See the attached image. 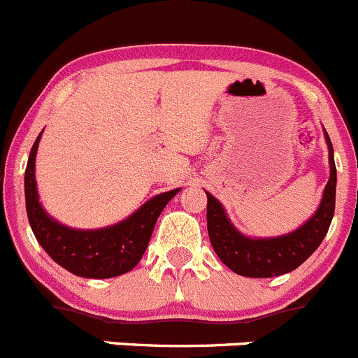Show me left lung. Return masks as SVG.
Wrapping results in <instances>:
<instances>
[{"label":"left lung","mask_w":358,"mask_h":358,"mask_svg":"<svg viewBox=\"0 0 358 358\" xmlns=\"http://www.w3.org/2000/svg\"><path fill=\"white\" fill-rule=\"evenodd\" d=\"M330 176L323 189L322 201L309 219L293 231L279 236H247L235 228L224 206L210 192H206V224L215 255L228 268L243 277H277L299 268L320 247L330 228L336 208V162L329 134Z\"/></svg>","instance_id":"1"}]
</instances>
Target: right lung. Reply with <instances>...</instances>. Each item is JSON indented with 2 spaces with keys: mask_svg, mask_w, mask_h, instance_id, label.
<instances>
[{
  "mask_svg": "<svg viewBox=\"0 0 358 358\" xmlns=\"http://www.w3.org/2000/svg\"><path fill=\"white\" fill-rule=\"evenodd\" d=\"M42 132L29 152L24 173L26 212L35 238L59 266L73 275L86 279H109L130 272L145 255L160 212L182 189L153 196L116 224L99 229L70 228L49 215L40 203L35 180V160Z\"/></svg>",
  "mask_w": 358,
  "mask_h": 358,
  "instance_id": "right-lung-1",
  "label": "right lung"
}]
</instances>
